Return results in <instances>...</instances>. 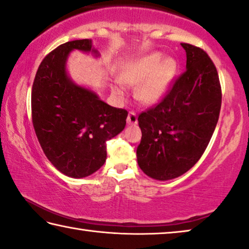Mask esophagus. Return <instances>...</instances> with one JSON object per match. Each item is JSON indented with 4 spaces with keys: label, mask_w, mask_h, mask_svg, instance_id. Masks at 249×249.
<instances>
[{
    "label": "esophagus",
    "mask_w": 249,
    "mask_h": 249,
    "mask_svg": "<svg viewBox=\"0 0 249 249\" xmlns=\"http://www.w3.org/2000/svg\"><path fill=\"white\" fill-rule=\"evenodd\" d=\"M127 124L128 125H136L137 124V115L136 113L129 112L127 116Z\"/></svg>",
    "instance_id": "esophagus-1"
}]
</instances>
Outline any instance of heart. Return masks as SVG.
Instances as JSON below:
<instances>
[{
    "mask_svg": "<svg viewBox=\"0 0 249 249\" xmlns=\"http://www.w3.org/2000/svg\"><path fill=\"white\" fill-rule=\"evenodd\" d=\"M177 64L173 58H164L160 53H151L132 63L125 71L122 81L127 84L139 85L137 96L145 103H156L165 96L175 76ZM115 92L122 96L125 88L121 82Z\"/></svg>",
    "mask_w": 249,
    "mask_h": 249,
    "instance_id": "obj_1",
    "label": "heart"
}]
</instances>
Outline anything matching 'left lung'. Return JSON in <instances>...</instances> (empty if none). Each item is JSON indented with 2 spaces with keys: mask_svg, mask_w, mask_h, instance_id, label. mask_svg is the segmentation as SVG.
<instances>
[{
  "mask_svg": "<svg viewBox=\"0 0 249 249\" xmlns=\"http://www.w3.org/2000/svg\"><path fill=\"white\" fill-rule=\"evenodd\" d=\"M186 70L159 104L142 112L139 166L154 179L176 178L198 161L218 122L222 88L216 66L200 47L181 43Z\"/></svg>",
  "mask_w": 249,
  "mask_h": 249,
  "instance_id": "obj_1",
  "label": "left lung"
}]
</instances>
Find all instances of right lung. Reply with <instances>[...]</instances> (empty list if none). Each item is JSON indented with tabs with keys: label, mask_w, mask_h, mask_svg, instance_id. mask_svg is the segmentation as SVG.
Listing matches in <instances>:
<instances>
[{
	"label": "right lung",
	"mask_w": 249,
	"mask_h": 249,
	"mask_svg": "<svg viewBox=\"0 0 249 249\" xmlns=\"http://www.w3.org/2000/svg\"><path fill=\"white\" fill-rule=\"evenodd\" d=\"M73 50L97 54L89 38L66 42L47 54L35 75L31 106L47 159L64 175L82 178L103 166L106 142L123 131L128 113L70 80L65 64Z\"/></svg>",
	"instance_id": "1"
}]
</instances>
